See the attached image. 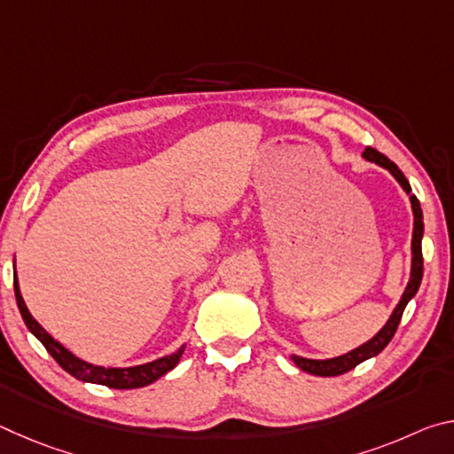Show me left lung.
I'll return each instance as SVG.
<instances>
[{
    "instance_id": "1",
    "label": "left lung",
    "mask_w": 454,
    "mask_h": 454,
    "mask_svg": "<svg viewBox=\"0 0 454 454\" xmlns=\"http://www.w3.org/2000/svg\"><path fill=\"white\" fill-rule=\"evenodd\" d=\"M363 156L368 160V162H374L382 168H387V170L395 176L396 182L401 184L403 190L409 194L411 198V206H412V214H414V228H412V266H411V278L409 284H406V288L403 292V298L401 302L396 304V309L390 314V318L387 320V325H384L379 333H376L371 340L360 344L358 348L347 352V355L342 356H336V358H326V360H314V358H302V356H296L292 355L290 358L294 360V364L298 368H302L304 372H310L314 376H338V374H344L352 371V368L358 366L360 363H364V360L372 358L379 355V352L384 350V347L393 340V336L396 333L398 325H401V318H403V312L406 309V304L412 301V296L419 292L420 286V280H422V232H425V224H422V210H420V202L417 200V196L412 194L411 190V184L409 180L404 178V174L398 170V166L395 162H390V160L384 156V153L376 152L374 148H366Z\"/></svg>"
}]
</instances>
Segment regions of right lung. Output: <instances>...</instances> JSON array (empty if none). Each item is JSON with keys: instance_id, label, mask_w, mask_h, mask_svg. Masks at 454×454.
<instances>
[{"instance_id": "obj_1", "label": "right lung", "mask_w": 454, "mask_h": 454, "mask_svg": "<svg viewBox=\"0 0 454 454\" xmlns=\"http://www.w3.org/2000/svg\"><path fill=\"white\" fill-rule=\"evenodd\" d=\"M13 290H15V301H18V309L21 312V318H24L29 333H32L37 340L43 344L45 350L50 352L53 360H56V363L64 368L66 372H70L78 380L104 384V387L121 388V390L148 387V384H152L153 380H158L160 376H164L168 371H172V368L180 363L184 348H186V344H182V347L176 352H172V355L162 356L158 360H152V363H145V364L129 366V368H106V366L90 364V363H86V360H82L75 355H72V352L67 350L64 344H59L56 338L45 333L40 322H37L32 314H29L24 298H21L20 282L15 274H13Z\"/></svg>"}]
</instances>
